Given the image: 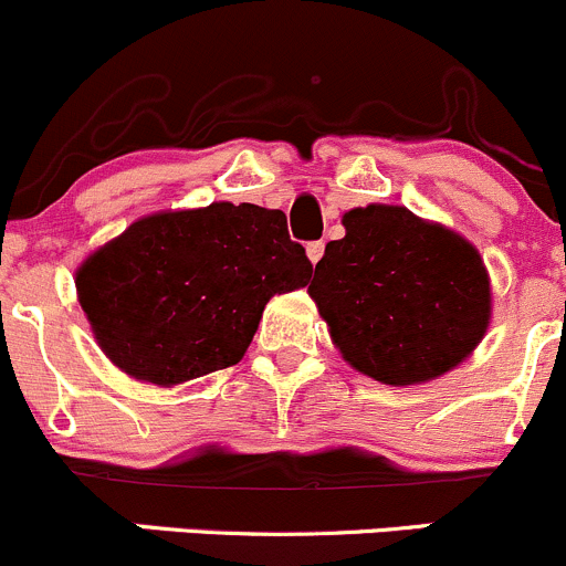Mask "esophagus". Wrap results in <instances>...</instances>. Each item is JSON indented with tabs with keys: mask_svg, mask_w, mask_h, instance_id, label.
Wrapping results in <instances>:
<instances>
[{
	"mask_svg": "<svg viewBox=\"0 0 566 566\" xmlns=\"http://www.w3.org/2000/svg\"><path fill=\"white\" fill-rule=\"evenodd\" d=\"M323 251H325V243L323 241L306 243V256H310V260H312V265H317L319 256H323Z\"/></svg>",
	"mask_w": 566,
	"mask_h": 566,
	"instance_id": "obj_1",
	"label": "esophagus"
}]
</instances>
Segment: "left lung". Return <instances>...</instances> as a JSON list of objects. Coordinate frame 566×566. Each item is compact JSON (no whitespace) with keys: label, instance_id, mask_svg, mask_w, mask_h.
I'll list each match as a JSON object with an SVG mask.
<instances>
[{"label":"left lung","instance_id":"1","mask_svg":"<svg viewBox=\"0 0 566 566\" xmlns=\"http://www.w3.org/2000/svg\"><path fill=\"white\" fill-rule=\"evenodd\" d=\"M310 295L342 358L386 386L441 378L482 342L490 276L479 251L399 205L342 216Z\"/></svg>","mask_w":566,"mask_h":566}]
</instances>
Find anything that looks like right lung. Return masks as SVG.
I'll use <instances>...</instances> for the list:
<instances>
[{
	"mask_svg": "<svg viewBox=\"0 0 566 566\" xmlns=\"http://www.w3.org/2000/svg\"><path fill=\"white\" fill-rule=\"evenodd\" d=\"M310 279L282 210L213 202L134 221L82 262L76 293L114 367L177 386L241 361L268 301Z\"/></svg>",
	"mask_w": 566,
	"mask_h": 566,
	"instance_id": "obj_1",
	"label": "right lung"
}]
</instances>
